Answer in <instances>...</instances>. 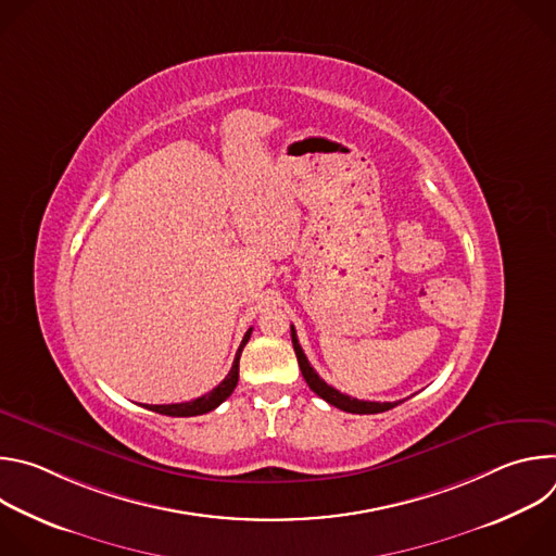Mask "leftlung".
<instances>
[{"label": "left lung", "mask_w": 556, "mask_h": 556, "mask_svg": "<svg viewBox=\"0 0 556 556\" xmlns=\"http://www.w3.org/2000/svg\"><path fill=\"white\" fill-rule=\"evenodd\" d=\"M290 334H292V345H294V354H296V361H299V367H301V374L307 382V387L316 393L321 395V399L330 405H334L337 409H343L348 414H380V412H389L393 409L399 403H371V401H358V399H352V395H345L341 393L339 389L330 387L324 378H319V374L314 371V367L307 363L301 345H299V339H296V332H294V326H290Z\"/></svg>", "instance_id": "1"}]
</instances>
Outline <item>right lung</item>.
<instances>
[{"mask_svg":"<svg viewBox=\"0 0 556 556\" xmlns=\"http://www.w3.org/2000/svg\"><path fill=\"white\" fill-rule=\"evenodd\" d=\"M251 332H253V328L244 334L242 345H240V350H237V354H235V361H232L230 371L226 374V378H224L215 389H211L208 393L200 395V399H195V401H191V403L147 405V409H151V412H155V414H163V416L189 418V416H202V414H208V412H213L215 407H219V405L228 399V395L232 393V389L237 387V380H240V356H242L244 345H247V343H249V339H251Z\"/></svg>","mask_w":556,"mask_h":556,"instance_id":"add662e5","label":"right lung"}]
</instances>
